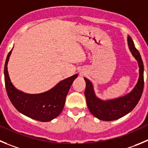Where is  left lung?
<instances>
[{
  "label": "left lung",
  "instance_id": "left-lung-1",
  "mask_svg": "<svg viewBox=\"0 0 148 148\" xmlns=\"http://www.w3.org/2000/svg\"><path fill=\"white\" fill-rule=\"evenodd\" d=\"M128 45L139 65V77L137 83L130 93L121 97L109 100H101L96 96L92 82L85 79L86 82L85 96L87 105L91 114L98 119L104 121H115L122 118L134 110L139 102L144 88V66L139 51L136 49L133 40L128 36Z\"/></svg>",
  "mask_w": 148,
  "mask_h": 148
}]
</instances>
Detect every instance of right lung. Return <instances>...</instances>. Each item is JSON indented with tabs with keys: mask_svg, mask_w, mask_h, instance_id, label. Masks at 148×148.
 <instances>
[{
	"mask_svg": "<svg viewBox=\"0 0 148 148\" xmlns=\"http://www.w3.org/2000/svg\"><path fill=\"white\" fill-rule=\"evenodd\" d=\"M12 51V49L5 60L4 79L8 96L14 107L28 118L41 122H48L57 118L64 107L66 96L78 74L60 81L52 89L44 93L37 94L24 93L16 89L9 78L7 65Z\"/></svg>",
	"mask_w": 148,
	"mask_h": 148,
	"instance_id": "1",
	"label": "right lung"
}]
</instances>
